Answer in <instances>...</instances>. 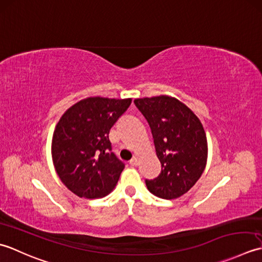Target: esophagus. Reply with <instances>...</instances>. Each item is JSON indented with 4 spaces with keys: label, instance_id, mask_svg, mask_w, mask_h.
<instances>
[{
    "label": "esophagus",
    "instance_id": "1",
    "mask_svg": "<svg viewBox=\"0 0 262 262\" xmlns=\"http://www.w3.org/2000/svg\"><path fill=\"white\" fill-rule=\"evenodd\" d=\"M130 164L132 165V166H137V165L139 164V158H138L137 156H135V157H133V158L131 159V161H130Z\"/></svg>",
    "mask_w": 262,
    "mask_h": 262
}]
</instances>
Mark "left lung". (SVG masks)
<instances>
[{
	"mask_svg": "<svg viewBox=\"0 0 262 262\" xmlns=\"http://www.w3.org/2000/svg\"><path fill=\"white\" fill-rule=\"evenodd\" d=\"M151 129L162 172L146 180L148 190L162 199L186 193L204 173L207 137L200 120L182 101L166 95L135 99Z\"/></svg>",
	"mask_w": 262,
	"mask_h": 262,
	"instance_id": "8db88e82",
	"label": "left lung"
}]
</instances>
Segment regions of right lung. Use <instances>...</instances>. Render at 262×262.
Instances as JSON below:
<instances>
[{"instance_id":"obj_1","label":"right lung","mask_w":262,"mask_h":262,"mask_svg":"<svg viewBox=\"0 0 262 262\" xmlns=\"http://www.w3.org/2000/svg\"><path fill=\"white\" fill-rule=\"evenodd\" d=\"M131 98L88 97L66 111L52 139V159L58 178L80 198L111 193L124 164L112 152L108 133Z\"/></svg>"}]
</instances>
